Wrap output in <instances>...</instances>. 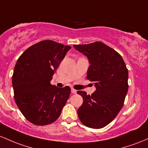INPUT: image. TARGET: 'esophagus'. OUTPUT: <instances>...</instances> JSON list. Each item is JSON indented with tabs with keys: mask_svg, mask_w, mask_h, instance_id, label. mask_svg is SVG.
<instances>
[{
	"mask_svg": "<svg viewBox=\"0 0 148 148\" xmlns=\"http://www.w3.org/2000/svg\"><path fill=\"white\" fill-rule=\"evenodd\" d=\"M71 92H72L73 94H76V93H77V90H75L73 88H72V89H71Z\"/></svg>",
	"mask_w": 148,
	"mask_h": 148,
	"instance_id": "obj_1",
	"label": "esophagus"
}]
</instances>
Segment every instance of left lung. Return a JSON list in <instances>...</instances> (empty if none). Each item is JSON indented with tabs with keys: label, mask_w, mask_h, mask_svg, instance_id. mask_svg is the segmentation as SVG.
I'll list each match as a JSON object with an SVG mask.
<instances>
[{
	"label": "left lung",
	"mask_w": 148,
	"mask_h": 148,
	"mask_svg": "<svg viewBox=\"0 0 148 148\" xmlns=\"http://www.w3.org/2000/svg\"><path fill=\"white\" fill-rule=\"evenodd\" d=\"M73 47L89 59L87 78L94 83L96 91L82 96V105L77 110L81 122L86 127L101 129L110 123L123 107L128 92V69L118 52L101 42Z\"/></svg>",
	"instance_id": "left-lung-1"
}]
</instances>
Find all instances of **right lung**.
<instances>
[{"mask_svg": "<svg viewBox=\"0 0 148 148\" xmlns=\"http://www.w3.org/2000/svg\"><path fill=\"white\" fill-rule=\"evenodd\" d=\"M71 48L46 40L29 47L16 61L12 75L14 100L32 124L47 125L60 116L71 88H58L50 81Z\"/></svg>", "mask_w": 148, "mask_h": 148, "instance_id": "add662e5", "label": "right lung"}]
</instances>
